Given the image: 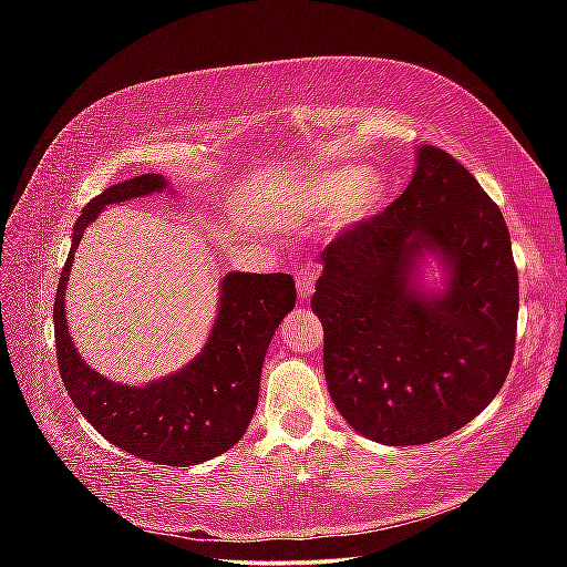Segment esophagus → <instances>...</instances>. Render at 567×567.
<instances>
[{
  "instance_id": "34e87169",
  "label": "esophagus",
  "mask_w": 567,
  "mask_h": 567,
  "mask_svg": "<svg viewBox=\"0 0 567 567\" xmlns=\"http://www.w3.org/2000/svg\"><path fill=\"white\" fill-rule=\"evenodd\" d=\"M315 284H317V271L312 267H302L296 271V288L302 300H307L315 293Z\"/></svg>"
}]
</instances>
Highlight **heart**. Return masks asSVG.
<instances>
[{
    "instance_id": "heart-1",
    "label": "heart",
    "mask_w": 567,
    "mask_h": 567,
    "mask_svg": "<svg viewBox=\"0 0 567 567\" xmlns=\"http://www.w3.org/2000/svg\"><path fill=\"white\" fill-rule=\"evenodd\" d=\"M326 198H337L336 217L340 225H352V221L364 219L379 210L385 198V179L375 169H354L342 167L323 179Z\"/></svg>"
}]
</instances>
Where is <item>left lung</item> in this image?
<instances>
[{"mask_svg":"<svg viewBox=\"0 0 567 567\" xmlns=\"http://www.w3.org/2000/svg\"><path fill=\"white\" fill-rule=\"evenodd\" d=\"M425 251L442 295L415 284ZM312 310L340 416L369 440L425 444L473 421L516 350L518 269L502 210L447 151L421 146L404 194L323 248Z\"/></svg>","mask_w":567,"mask_h":567,"instance_id":"1","label":"left lung"}]
</instances>
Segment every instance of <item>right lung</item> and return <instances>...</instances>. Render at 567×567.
I'll use <instances>...</instances> for the list:
<instances>
[{"instance_id":"right-lung-1","label":"right lung","mask_w":567,"mask_h":567,"mask_svg":"<svg viewBox=\"0 0 567 567\" xmlns=\"http://www.w3.org/2000/svg\"><path fill=\"white\" fill-rule=\"evenodd\" d=\"M163 175H140L109 186L84 205L73 229L54 300L56 359L71 400L115 447L161 466H196L244 437L260 398L262 362L274 331L296 307L290 274L231 271L221 279L217 319L194 362L148 385H123L82 362L65 323V286L90 221L111 203L167 188Z\"/></svg>"}]
</instances>
